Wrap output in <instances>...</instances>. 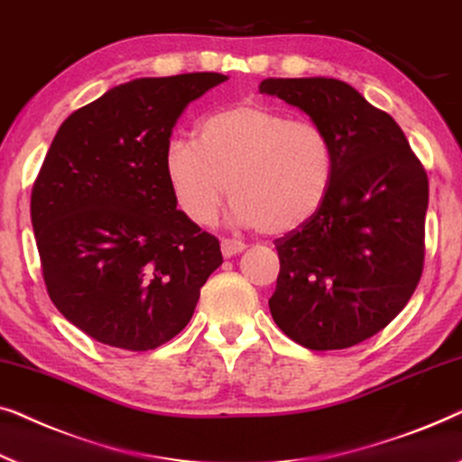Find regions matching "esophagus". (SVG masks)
<instances>
[{
  "mask_svg": "<svg viewBox=\"0 0 462 462\" xmlns=\"http://www.w3.org/2000/svg\"><path fill=\"white\" fill-rule=\"evenodd\" d=\"M245 251V245L243 243H238V240H222V255L228 259V257H234V255H238V253H243Z\"/></svg>",
  "mask_w": 462,
  "mask_h": 462,
  "instance_id": "obj_1",
  "label": "esophagus"
}]
</instances>
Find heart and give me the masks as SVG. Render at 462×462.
Masks as SVG:
<instances>
[{
  "label": "heart",
  "mask_w": 462,
  "mask_h": 462,
  "mask_svg": "<svg viewBox=\"0 0 462 462\" xmlns=\"http://www.w3.org/2000/svg\"><path fill=\"white\" fill-rule=\"evenodd\" d=\"M163 173L175 205L194 226L216 222L230 192L234 222L284 236L320 211L333 184L335 152L316 123L293 121L263 104H236L205 116L194 142H171Z\"/></svg>",
  "instance_id": "1"
}]
</instances>
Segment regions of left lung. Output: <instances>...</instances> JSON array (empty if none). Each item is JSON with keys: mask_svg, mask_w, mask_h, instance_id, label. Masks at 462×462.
Listing matches in <instances>:
<instances>
[{"mask_svg": "<svg viewBox=\"0 0 462 462\" xmlns=\"http://www.w3.org/2000/svg\"><path fill=\"white\" fill-rule=\"evenodd\" d=\"M259 92L303 110L335 152L320 211L276 240L272 318L308 349L352 347L385 328L420 281L427 173L398 123L346 81L263 79Z\"/></svg>", "mask_w": 462, "mask_h": 462, "instance_id": "1", "label": "left lung"}]
</instances>
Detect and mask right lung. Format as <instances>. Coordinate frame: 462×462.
Returning <instances> with one entry per match:
<instances>
[{
    "label": "right lung",
    "mask_w": 462,
    "mask_h": 462,
    "mask_svg": "<svg viewBox=\"0 0 462 462\" xmlns=\"http://www.w3.org/2000/svg\"><path fill=\"white\" fill-rule=\"evenodd\" d=\"M228 77L121 83L62 123L31 192L48 295L110 347L146 352L190 322L219 240L178 209L163 152L180 115Z\"/></svg>",
    "instance_id": "obj_1"
}]
</instances>
